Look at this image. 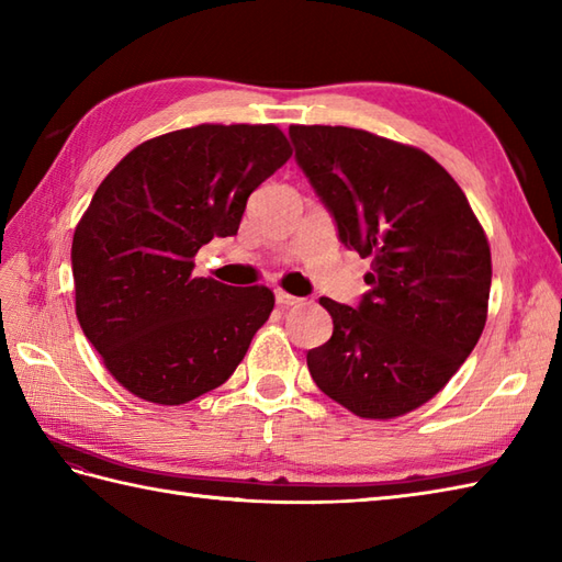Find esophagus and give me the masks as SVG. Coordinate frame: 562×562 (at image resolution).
<instances>
[{
	"label": "esophagus",
	"instance_id": "esophagus-1",
	"mask_svg": "<svg viewBox=\"0 0 562 562\" xmlns=\"http://www.w3.org/2000/svg\"><path fill=\"white\" fill-rule=\"evenodd\" d=\"M274 302H278L280 306H296L302 300H300V296L290 294V292H284V290H274Z\"/></svg>",
	"mask_w": 562,
	"mask_h": 562
}]
</instances>
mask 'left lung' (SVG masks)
<instances>
[{
    "mask_svg": "<svg viewBox=\"0 0 562 562\" xmlns=\"http://www.w3.org/2000/svg\"><path fill=\"white\" fill-rule=\"evenodd\" d=\"M290 137L340 241L372 258L360 306L321 296L333 336L306 364L328 398L367 420L420 408L479 342L491 244L459 183L423 149L342 125Z\"/></svg>",
    "mask_w": 562,
    "mask_h": 562,
    "instance_id": "8db88e82",
    "label": "left lung"
}]
</instances>
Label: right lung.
<instances>
[{
    "instance_id": "obj_1",
    "label": "right lung",
    "mask_w": 562,
    "mask_h": 562,
    "mask_svg": "<svg viewBox=\"0 0 562 562\" xmlns=\"http://www.w3.org/2000/svg\"><path fill=\"white\" fill-rule=\"evenodd\" d=\"M292 157L278 125H195L142 142L103 178L71 241L77 318L133 396L181 405L222 386L266 324L272 290L193 278L246 200Z\"/></svg>"
}]
</instances>
